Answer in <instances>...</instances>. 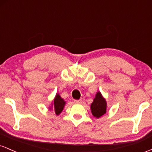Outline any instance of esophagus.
<instances>
[{
	"instance_id": "obj_1",
	"label": "esophagus",
	"mask_w": 152,
	"mask_h": 152,
	"mask_svg": "<svg viewBox=\"0 0 152 152\" xmlns=\"http://www.w3.org/2000/svg\"><path fill=\"white\" fill-rule=\"evenodd\" d=\"M74 103H76V104H81L82 100L81 99H79V100H74Z\"/></svg>"
}]
</instances>
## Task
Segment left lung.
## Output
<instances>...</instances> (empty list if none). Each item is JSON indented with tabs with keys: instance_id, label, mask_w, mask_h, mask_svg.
Segmentation results:
<instances>
[{
	"instance_id": "left-lung-1",
	"label": "left lung",
	"mask_w": 152,
	"mask_h": 152,
	"mask_svg": "<svg viewBox=\"0 0 152 152\" xmlns=\"http://www.w3.org/2000/svg\"><path fill=\"white\" fill-rule=\"evenodd\" d=\"M91 109L92 114L96 118L101 117L106 112V102L100 92H98L96 95L95 99L91 105Z\"/></svg>"
}]
</instances>
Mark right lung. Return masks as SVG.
Segmentation results:
<instances>
[{
    "mask_svg": "<svg viewBox=\"0 0 152 152\" xmlns=\"http://www.w3.org/2000/svg\"><path fill=\"white\" fill-rule=\"evenodd\" d=\"M64 105H65V102L64 101V99L61 98V96L58 94H57L56 96L55 99H54L53 105V109L54 112L56 113V114L58 115L61 112L63 109H64Z\"/></svg>",
    "mask_w": 152,
    "mask_h": 152,
    "instance_id": "right-lung-1",
    "label": "right lung"
}]
</instances>
